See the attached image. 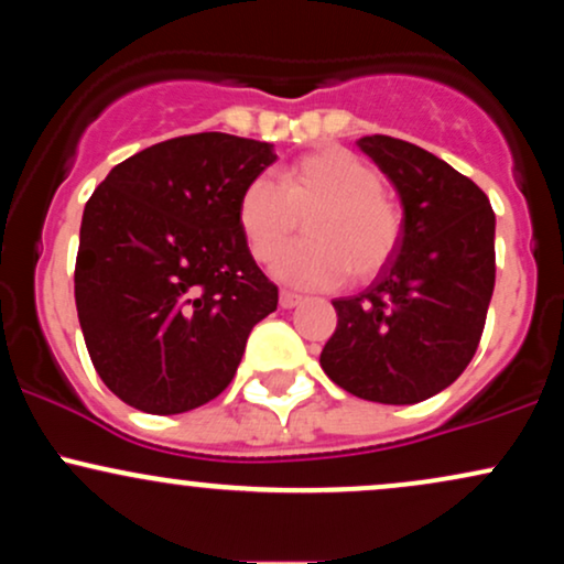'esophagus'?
<instances>
[{"label":"esophagus","instance_id":"esophagus-1","mask_svg":"<svg viewBox=\"0 0 564 564\" xmlns=\"http://www.w3.org/2000/svg\"><path fill=\"white\" fill-rule=\"evenodd\" d=\"M278 302H281L283 310H291V307H296V304L302 302V296L294 294V291H281V296H278Z\"/></svg>","mask_w":564,"mask_h":564}]
</instances>
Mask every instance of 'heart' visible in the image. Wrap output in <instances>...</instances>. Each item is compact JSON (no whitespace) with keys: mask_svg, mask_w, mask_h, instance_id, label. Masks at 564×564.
<instances>
[{"mask_svg":"<svg viewBox=\"0 0 564 564\" xmlns=\"http://www.w3.org/2000/svg\"><path fill=\"white\" fill-rule=\"evenodd\" d=\"M300 218L308 223V241L284 252ZM236 223L257 262L284 252L273 273L294 286H332L347 270L355 278L377 275L403 236V215L381 193L379 172L339 145L294 159L278 172V185L251 180L238 198Z\"/></svg>","mask_w":564,"mask_h":564,"instance_id":"b5f03b06","label":"heart"}]
</instances>
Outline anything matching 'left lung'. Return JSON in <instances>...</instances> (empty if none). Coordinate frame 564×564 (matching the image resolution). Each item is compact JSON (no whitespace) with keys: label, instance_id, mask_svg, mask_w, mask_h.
I'll use <instances>...</instances> for the list:
<instances>
[{"label":"left lung","instance_id":"left-lung-1","mask_svg":"<svg viewBox=\"0 0 564 564\" xmlns=\"http://www.w3.org/2000/svg\"><path fill=\"white\" fill-rule=\"evenodd\" d=\"M403 204L392 260L355 296L334 300L326 377L355 398L422 403L475 358L496 283V215L485 193L413 142L358 140Z\"/></svg>","mask_w":564,"mask_h":564}]
</instances>
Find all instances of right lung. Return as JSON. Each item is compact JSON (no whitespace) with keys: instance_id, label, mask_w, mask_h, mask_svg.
Segmentation results:
<instances>
[{"instance_id":"obj_1","label":"right lung","mask_w":564,"mask_h":564,"mask_svg":"<svg viewBox=\"0 0 564 564\" xmlns=\"http://www.w3.org/2000/svg\"><path fill=\"white\" fill-rule=\"evenodd\" d=\"M270 142L200 132L116 164L84 206L74 294L89 358L127 405L159 416L215 400L251 328L278 307L236 223Z\"/></svg>"}]
</instances>
